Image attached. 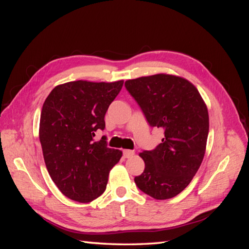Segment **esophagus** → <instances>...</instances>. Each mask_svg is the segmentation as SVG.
<instances>
[{
  "instance_id": "1",
  "label": "esophagus",
  "mask_w": 249,
  "mask_h": 249,
  "mask_svg": "<svg viewBox=\"0 0 249 249\" xmlns=\"http://www.w3.org/2000/svg\"><path fill=\"white\" fill-rule=\"evenodd\" d=\"M123 154H124L125 158H130V157H133L135 155V152L130 151V150H124Z\"/></svg>"
}]
</instances>
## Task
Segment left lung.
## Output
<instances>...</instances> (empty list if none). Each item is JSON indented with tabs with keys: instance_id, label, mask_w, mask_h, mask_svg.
<instances>
[{
	"instance_id": "left-lung-1",
	"label": "left lung",
	"mask_w": 249,
	"mask_h": 249,
	"mask_svg": "<svg viewBox=\"0 0 249 249\" xmlns=\"http://www.w3.org/2000/svg\"><path fill=\"white\" fill-rule=\"evenodd\" d=\"M151 126L165 129L155 150L139 156L143 173L135 183L157 200L176 197L192 182L203 160L209 135V112L203 98L187 79L156 75L125 81Z\"/></svg>"
}]
</instances>
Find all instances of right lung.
<instances>
[{
    "label": "right lung",
    "instance_id": "obj_1",
    "mask_svg": "<svg viewBox=\"0 0 249 249\" xmlns=\"http://www.w3.org/2000/svg\"><path fill=\"white\" fill-rule=\"evenodd\" d=\"M123 83L66 82L43 105L39 140L47 170L60 192L77 202H91L105 192L122 157V151L107 147L106 137L97 142L93 137L105 128V114Z\"/></svg>",
    "mask_w": 249,
    "mask_h": 249
}]
</instances>
